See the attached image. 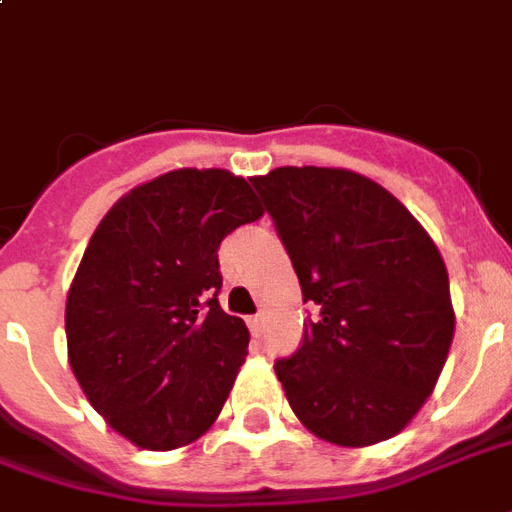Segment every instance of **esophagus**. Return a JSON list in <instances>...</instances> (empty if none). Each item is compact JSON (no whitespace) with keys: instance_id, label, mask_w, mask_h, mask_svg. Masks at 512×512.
I'll return each mask as SVG.
<instances>
[{"instance_id":"esophagus-1","label":"esophagus","mask_w":512,"mask_h":512,"mask_svg":"<svg viewBox=\"0 0 512 512\" xmlns=\"http://www.w3.org/2000/svg\"><path fill=\"white\" fill-rule=\"evenodd\" d=\"M246 325H249L252 336H255V339H260V336H263V331H266V317H263V314H255V317H249V320H246Z\"/></svg>"}]
</instances>
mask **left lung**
Returning a JSON list of instances; mask_svg holds the SVG:
<instances>
[{
	"label": "left lung",
	"mask_w": 512,
	"mask_h": 512,
	"mask_svg": "<svg viewBox=\"0 0 512 512\" xmlns=\"http://www.w3.org/2000/svg\"><path fill=\"white\" fill-rule=\"evenodd\" d=\"M252 187L293 260L304 342L274 372L314 437H396L434 391L456 314L437 244L391 192L344 168H276Z\"/></svg>",
	"instance_id": "8db88e82"
}]
</instances>
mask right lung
Here are the masks:
<instances>
[{
	"mask_svg": "<svg viewBox=\"0 0 512 512\" xmlns=\"http://www.w3.org/2000/svg\"><path fill=\"white\" fill-rule=\"evenodd\" d=\"M260 217L246 179L179 168L130 189L94 230L67 293V358L132 445L181 448L222 412L249 331L219 306L217 249Z\"/></svg>",
	"mask_w": 512,
	"mask_h": 512,
	"instance_id": "right-lung-1",
	"label": "right lung"
}]
</instances>
